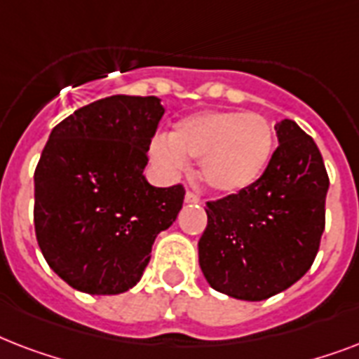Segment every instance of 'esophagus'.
Instances as JSON below:
<instances>
[{"label": "esophagus", "mask_w": 359, "mask_h": 359, "mask_svg": "<svg viewBox=\"0 0 359 359\" xmlns=\"http://www.w3.org/2000/svg\"><path fill=\"white\" fill-rule=\"evenodd\" d=\"M186 203H191V205H199L201 203V197L194 194V191H186V197H184Z\"/></svg>", "instance_id": "esophagus-1"}]
</instances>
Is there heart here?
<instances>
[{
    "mask_svg": "<svg viewBox=\"0 0 359 359\" xmlns=\"http://www.w3.org/2000/svg\"><path fill=\"white\" fill-rule=\"evenodd\" d=\"M273 128L262 115L201 111L175 124L151 147L154 162L180 169L184 158L201 160V180L218 194H240L259 182L273 152Z\"/></svg>",
    "mask_w": 359,
    "mask_h": 359,
    "instance_id": "1",
    "label": "heart"
}]
</instances>
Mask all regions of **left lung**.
<instances>
[{
    "label": "left lung",
    "instance_id": "left-lung-1",
    "mask_svg": "<svg viewBox=\"0 0 359 359\" xmlns=\"http://www.w3.org/2000/svg\"><path fill=\"white\" fill-rule=\"evenodd\" d=\"M279 145L257 184L207 203L199 266L208 285L261 302L311 268L326 224L330 179L311 135L290 119L276 124Z\"/></svg>",
    "mask_w": 359,
    "mask_h": 359
}]
</instances>
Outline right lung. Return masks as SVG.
<instances>
[{
    "label": "right lung",
    "instance_id": "add662e5",
    "mask_svg": "<svg viewBox=\"0 0 359 359\" xmlns=\"http://www.w3.org/2000/svg\"><path fill=\"white\" fill-rule=\"evenodd\" d=\"M163 106L156 97L102 98L52 130L35 169V235L53 272L87 294L132 289L184 186L154 188L143 169Z\"/></svg>",
    "mask_w": 359,
    "mask_h": 359
}]
</instances>
